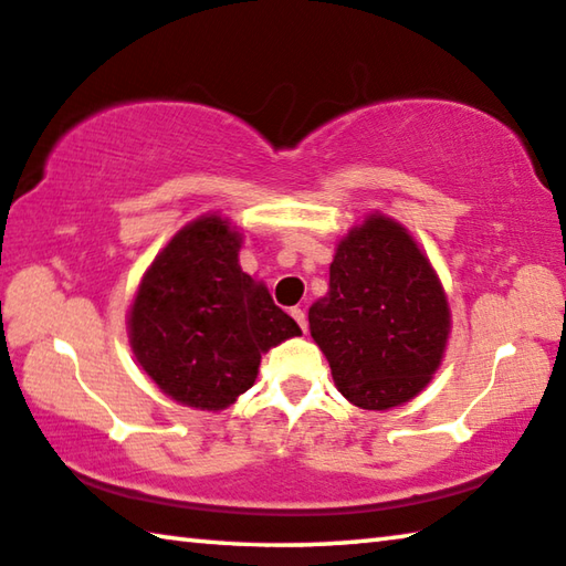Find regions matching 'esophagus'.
<instances>
[{"label": "esophagus", "instance_id": "esophagus-1", "mask_svg": "<svg viewBox=\"0 0 566 566\" xmlns=\"http://www.w3.org/2000/svg\"><path fill=\"white\" fill-rule=\"evenodd\" d=\"M292 317L296 319V324H300L302 332L310 329V322H306V312L302 310V306H292Z\"/></svg>", "mask_w": 566, "mask_h": 566}]
</instances>
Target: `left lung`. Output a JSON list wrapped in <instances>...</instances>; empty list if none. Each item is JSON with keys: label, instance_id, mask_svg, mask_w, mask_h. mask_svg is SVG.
<instances>
[{"label": "left lung", "instance_id": "obj_1", "mask_svg": "<svg viewBox=\"0 0 566 566\" xmlns=\"http://www.w3.org/2000/svg\"><path fill=\"white\" fill-rule=\"evenodd\" d=\"M310 329L342 395L381 411L429 385L444 357L452 314L419 244L377 212L337 244L329 292L310 306Z\"/></svg>", "mask_w": 566, "mask_h": 566}]
</instances>
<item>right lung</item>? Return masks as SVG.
Masks as SVG:
<instances>
[{"label": "right lung", "mask_w": 566, "mask_h": 566, "mask_svg": "<svg viewBox=\"0 0 566 566\" xmlns=\"http://www.w3.org/2000/svg\"><path fill=\"white\" fill-rule=\"evenodd\" d=\"M242 234L224 217L181 227L155 256L129 306V344L179 405L219 411L254 385L262 354L302 334L264 282L239 266Z\"/></svg>", "instance_id": "obj_1"}]
</instances>
